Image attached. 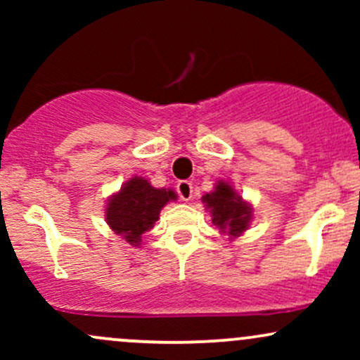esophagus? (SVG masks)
I'll return each mask as SVG.
<instances>
[{
  "label": "esophagus",
  "instance_id": "34e87169",
  "mask_svg": "<svg viewBox=\"0 0 360 360\" xmlns=\"http://www.w3.org/2000/svg\"><path fill=\"white\" fill-rule=\"evenodd\" d=\"M177 194L183 201H189L193 198V184L189 181H179L177 183Z\"/></svg>",
  "mask_w": 360,
  "mask_h": 360
}]
</instances>
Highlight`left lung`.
Masks as SVG:
<instances>
[{
  "label": "left lung",
  "mask_w": 360,
  "mask_h": 360,
  "mask_svg": "<svg viewBox=\"0 0 360 360\" xmlns=\"http://www.w3.org/2000/svg\"><path fill=\"white\" fill-rule=\"evenodd\" d=\"M203 201L212 213L213 225L223 233L238 237L243 230H247L252 220V208L229 183L218 181L214 191L203 196Z\"/></svg>",
  "instance_id": "left-lung-1"
}]
</instances>
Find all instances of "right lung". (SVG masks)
I'll use <instances>...</instances> for the list:
<instances>
[{"instance_id": "right-lung-1", "label": "right lung", "mask_w": 360, "mask_h": 360, "mask_svg": "<svg viewBox=\"0 0 360 360\" xmlns=\"http://www.w3.org/2000/svg\"><path fill=\"white\" fill-rule=\"evenodd\" d=\"M176 198L172 189H157L147 179L135 176L108 200L106 221L115 233L137 247L142 235L159 220L160 210Z\"/></svg>"}]
</instances>
